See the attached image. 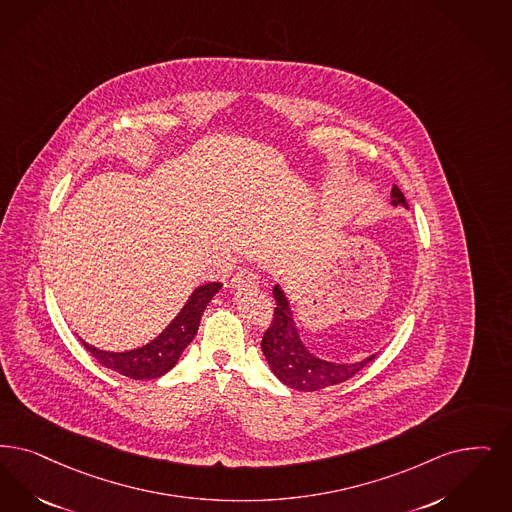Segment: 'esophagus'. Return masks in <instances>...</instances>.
<instances>
[{
  "instance_id": "1",
  "label": "esophagus",
  "mask_w": 512,
  "mask_h": 512,
  "mask_svg": "<svg viewBox=\"0 0 512 512\" xmlns=\"http://www.w3.org/2000/svg\"><path fill=\"white\" fill-rule=\"evenodd\" d=\"M257 284H259V276L253 270H247V268L236 272L232 276V286L234 287L257 286Z\"/></svg>"
}]
</instances>
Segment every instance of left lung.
<instances>
[{
	"label": "left lung",
	"mask_w": 512,
	"mask_h": 512,
	"mask_svg": "<svg viewBox=\"0 0 512 512\" xmlns=\"http://www.w3.org/2000/svg\"><path fill=\"white\" fill-rule=\"evenodd\" d=\"M392 196H394L392 200L394 205L406 202L402 190L396 184L392 186ZM274 299L278 305L274 307V314L263 335L261 348L268 360V366L287 387L307 390V392L326 389L331 385L348 381L375 358V356H369L364 362H358V364H333V362L316 358L301 343L295 322L291 318L286 295L278 286L274 287Z\"/></svg>",
	"instance_id": "1"
}]
</instances>
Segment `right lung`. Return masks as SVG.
Listing matches in <instances>:
<instances>
[{
    "label": "right lung",
    "instance_id": "right-lung-1",
    "mask_svg": "<svg viewBox=\"0 0 512 512\" xmlns=\"http://www.w3.org/2000/svg\"><path fill=\"white\" fill-rule=\"evenodd\" d=\"M219 289L221 282H209L198 287L190 295L181 314L167 326L164 333L143 348L129 352H104L99 348L89 347L83 341L82 345L87 352L93 354L99 364L118 371L129 379H158L177 364L184 348L190 345L200 328L205 307Z\"/></svg>",
    "mask_w": 512,
    "mask_h": 512
}]
</instances>
